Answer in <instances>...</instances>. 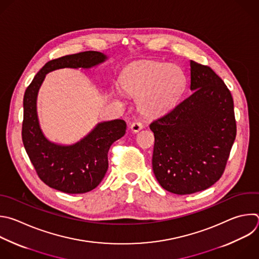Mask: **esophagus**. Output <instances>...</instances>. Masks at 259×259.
Masks as SVG:
<instances>
[{"instance_id":"34e87169","label":"esophagus","mask_w":259,"mask_h":259,"mask_svg":"<svg viewBox=\"0 0 259 259\" xmlns=\"http://www.w3.org/2000/svg\"><path fill=\"white\" fill-rule=\"evenodd\" d=\"M131 130L134 132V133H136V132H139L142 128H143V125H142V123L140 122V121H135V122H133L132 124H131Z\"/></svg>"}]
</instances>
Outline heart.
<instances>
[{
  "label": "heart",
  "mask_w": 259,
  "mask_h": 259,
  "mask_svg": "<svg viewBox=\"0 0 259 259\" xmlns=\"http://www.w3.org/2000/svg\"><path fill=\"white\" fill-rule=\"evenodd\" d=\"M118 82L125 94L139 96L143 113L158 115L175 106L184 91L185 76L176 66L143 61L127 66Z\"/></svg>",
  "instance_id": "heart-1"
}]
</instances>
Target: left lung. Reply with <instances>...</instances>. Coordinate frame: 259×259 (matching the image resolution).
I'll return each mask as SVG.
<instances>
[{
    "instance_id": "left-lung-1",
    "label": "left lung",
    "mask_w": 259,
    "mask_h": 259,
    "mask_svg": "<svg viewBox=\"0 0 259 259\" xmlns=\"http://www.w3.org/2000/svg\"><path fill=\"white\" fill-rule=\"evenodd\" d=\"M190 68L192 95L149 125L154 176L164 190L179 195L220 180L237 133L227 85L209 66L190 61Z\"/></svg>"
}]
</instances>
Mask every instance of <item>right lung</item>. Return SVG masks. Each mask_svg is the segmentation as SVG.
<instances>
[{"label":"right lung","mask_w":259,"mask_h":259,"mask_svg":"<svg viewBox=\"0 0 259 259\" xmlns=\"http://www.w3.org/2000/svg\"><path fill=\"white\" fill-rule=\"evenodd\" d=\"M107 57L96 51H86L49 61L34 76L23 99L22 141L39 179L49 187L80 194L95 189L109 167L111 145L126 133V123L114 120L100 123L79 142L62 146L44 136L36 114V97L46 74L61 68H91Z\"/></svg>","instance_id":"right-lung-1"}]
</instances>
